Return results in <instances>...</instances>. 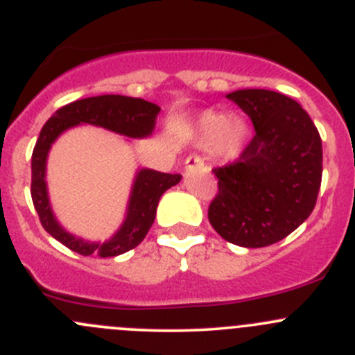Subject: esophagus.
<instances>
[{
    "label": "esophagus",
    "instance_id": "1",
    "mask_svg": "<svg viewBox=\"0 0 355 355\" xmlns=\"http://www.w3.org/2000/svg\"><path fill=\"white\" fill-rule=\"evenodd\" d=\"M202 166H204L202 157L189 156L187 159H185V170H192V168H202Z\"/></svg>",
    "mask_w": 355,
    "mask_h": 355
}]
</instances>
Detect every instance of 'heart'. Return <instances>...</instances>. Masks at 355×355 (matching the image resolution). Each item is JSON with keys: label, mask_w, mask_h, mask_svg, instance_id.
I'll return each instance as SVG.
<instances>
[{"label": "heart", "mask_w": 355, "mask_h": 355, "mask_svg": "<svg viewBox=\"0 0 355 355\" xmlns=\"http://www.w3.org/2000/svg\"><path fill=\"white\" fill-rule=\"evenodd\" d=\"M249 121L242 114L202 111L194 120V142L200 149H211L221 161H234L244 153L249 141Z\"/></svg>", "instance_id": "b5f03b06"}]
</instances>
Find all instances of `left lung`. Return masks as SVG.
<instances>
[{
	"instance_id": "1",
	"label": "left lung",
	"mask_w": 355,
	"mask_h": 355,
	"mask_svg": "<svg viewBox=\"0 0 355 355\" xmlns=\"http://www.w3.org/2000/svg\"><path fill=\"white\" fill-rule=\"evenodd\" d=\"M252 120L256 135L235 163L214 168L218 194L207 218L227 242L266 247L309 218L323 175V148L306 110L266 89L227 94Z\"/></svg>"
}]
</instances>
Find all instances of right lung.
Here are the masks:
<instances>
[{
	"instance_id": "1",
	"label": "right lung",
	"mask_w": 355,
	"mask_h": 355,
	"mask_svg": "<svg viewBox=\"0 0 355 355\" xmlns=\"http://www.w3.org/2000/svg\"><path fill=\"white\" fill-rule=\"evenodd\" d=\"M159 111L161 108L155 103L144 101L141 98L105 94L70 103L60 108L46 121L32 153L31 196L42 227L51 237H55L73 252L82 254V256L96 254L99 257L120 256L144 241L149 228L155 223L161 196L168 189L177 185L182 180V175L161 173L151 168H141L135 173L134 184H132L123 223L108 241L91 242L67 232L56 220L51 202H49L48 184H46V163H48L51 146L68 128L87 123L103 127L125 137L144 139L149 137L155 130Z\"/></svg>"
}]
</instances>
